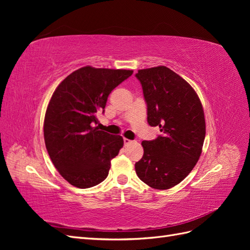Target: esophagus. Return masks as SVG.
<instances>
[{
    "label": "esophagus",
    "instance_id": "esophagus-1",
    "mask_svg": "<svg viewBox=\"0 0 250 250\" xmlns=\"http://www.w3.org/2000/svg\"><path fill=\"white\" fill-rule=\"evenodd\" d=\"M131 142H132V141H130V140H128V139L124 138V145H125V146H127V145H129V144H130Z\"/></svg>",
    "mask_w": 250,
    "mask_h": 250
}]
</instances>
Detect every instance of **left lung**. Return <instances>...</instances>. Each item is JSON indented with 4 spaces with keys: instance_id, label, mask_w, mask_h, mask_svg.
Segmentation results:
<instances>
[{
    "instance_id": "obj_1",
    "label": "left lung",
    "mask_w": 250,
    "mask_h": 250,
    "mask_svg": "<svg viewBox=\"0 0 250 250\" xmlns=\"http://www.w3.org/2000/svg\"><path fill=\"white\" fill-rule=\"evenodd\" d=\"M147 103V121L162 134L143 141L144 155L135 163L139 178L156 190L178 185L197 164L206 120L194 88L167 66L139 70L135 74Z\"/></svg>"
}]
</instances>
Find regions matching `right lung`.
I'll use <instances>...</instances> for the list:
<instances>
[{
	"mask_svg": "<svg viewBox=\"0 0 250 250\" xmlns=\"http://www.w3.org/2000/svg\"><path fill=\"white\" fill-rule=\"evenodd\" d=\"M133 71L83 66L70 74L53 93L43 123L51 161L67 183L80 188L107 177L110 161L123 147L121 135L93 127L107 98Z\"/></svg>",
	"mask_w": 250,
	"mask_h": 250,
	"instance_id": "1",
	"label": "right lung"
}]
</instances>
